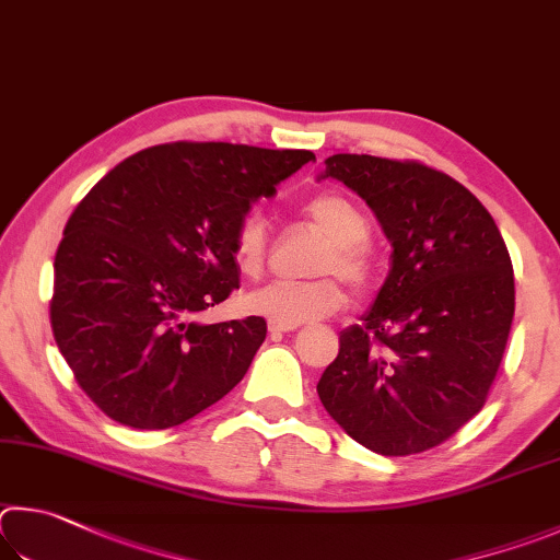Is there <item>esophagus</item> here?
Segmentation results:
<instances>
[{"label": "esophagus", "instance_id": "34e87169", "mask_svg": "<svg viewBox=\"0 0 560 560\" xmlns=\"http://www.w3.org/2000/svg\"><path fill=\"white\" fill-rule=\"evenodd\" d=\"M300 325H285V322H268L270 335H285V331H295Z\"/></svg>", "mask_w": 560, "mask_h": 560}]
</instances>
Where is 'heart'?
<instances>
[{
    "instance_id": "obj_1",
    "label": "heart",
    "mask_w": 560,
    "mask_h": 560,
    "mask_svg": "<svg viewBox=\"0 0 560 560\" xmlns=\"http://www.w3.org/2000/svg\"><path fill=\"white\" fill-rule=\"evenodd\" d=\"M307 219L327 235L329 245L322 255V272H339L351 285H364L371 272V258L364 241L369 219L354 201L339 194H322L307 203ZM268 253V225L258 213L245 215L233 235V260L243 275L255 278ZM345 305V292L335 278L317 280H270L245 295V307L253 315L285 325H305L337 312Z\"/></svg>"
}]
</instances>
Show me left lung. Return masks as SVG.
Returning <instances> with one entry per match:
<instances>
[{
  "mask_svg": "<svg viewBox=\"0 0 560 560\" xmlns=\"http://www.w3.org/2000/svg\"><path fill=\"white\" fill-rule=\"evenodd\" d=\"M337 179L374 211L390 243L376 300L339 335L317 394L359 445L416 455L485 406L514 319V268L475 194L416 162L335 154Z\"/></svg>",
  "mask_w": 560,
  "mask_h": 560,
  "instance_id": "left-lung-1",
  "label": "left lung"
}]
</instances>
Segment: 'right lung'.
I'll return each instance as SVG.
<instances>
[{
	"instance_id": "add662e5",
	"label": "right lung",
	"mask_w": 560,
	"mask_h": 560,
	"mask_svg": "<svg viewBox=\"0 0 560 560\" xmlns=\"http://www.w3.org/2000/svg\"><path fill=\"white\" fill-rule=\"evenodd\" d=\"M310 150L172 142L127 156L66 223L54 260L51 327L66 364L107 418L164 430L245 376L262 317L201 325L238 288L233 235Z\"/></svg>"
}]
</instances>
